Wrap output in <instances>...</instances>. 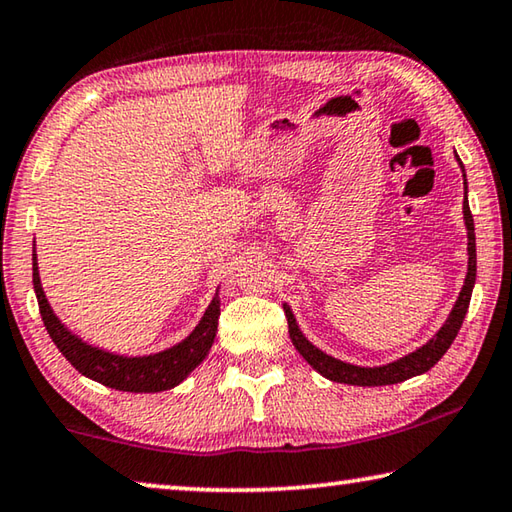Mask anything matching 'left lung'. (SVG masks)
<instances>
[{
	"label": "left lung",
	"instance_id": "left-lung-1",
	"mask_svg": "<svg viewBox=\"0 0 512 512\" xmlns=\"http://www.w3.org/2000/svg\"><path fill=\"white\" fill-rule=\"evenodd\" d=\"M458 158V155H456ZM458 164L463 167L461 158H458ZM463 178H465V169H463ZM465 185V198H463V219H465V228H467V255H470V262H467V275H465V284L461 289V296H458L456 305L452 309V314L445 320V325L438 329V334L433 339L422 345L406 357L397 359L393 363H386V366L379 368H361V366H352V363L339 361L334 357H329L323 350H318L316 345H311L296 325V318H293L291 309L284 305V314H287V323H289V336L296 350L305 357L311 368L318 370L320 375L339 381V384H352V386H388V384H400L404 379H411L415 375H422V372L431 370L436 363L443 359V354L449 350V345L454 343L458 329L463 325V318L467 314V307H470V298H472V289H474V280H476V241H474V219L470 212V203H467V183Z\"/></svg>",
	"mask_w": 512,
	"mask_h": 512
}]
</instances>
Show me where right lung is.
Wrapping results in <instances>:
<instances>
[{"mask_svg": "<svg viewBox=\"0 0 512 512\" xmlns=\"http://www.w3.org/2000/svg\"><path fill=\"white\" fill-rule=\"evenodd\" d=\"M33 291H36L38 298L42 323H45L56 348L63 352V357L81 375L99 381V384L108 388H115V391L160 393L178 386L207 357L214 343L216 327H219L221 302L214 296L210 307L205 309L201 323L196 325L194 332L185 341H180L164 352L149 354V357H119V354L83 343L79 336H74L60 323L54 309L49 307L45 291H42L36 255H33Z\"/></svg>", "mask_w": 512, "mask_h": 512, "instance_id": "1", "label": "right lung"}]
</instances>
